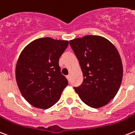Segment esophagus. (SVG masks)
Segmentation results:
<instances>
[{
	"label": "esophagus",
	"instance_id": "1",
	"mask_svg": "<svg viewBox=\"0 0 135 135\" xmlns=\"http://www.w3.org/2000/svg\"><path fill=\"white\" fill-rule=\"evenodd\" d=\"M67 79L69 80V81H71V76H70V74L67 76Z\"/></svg>",
	"mask_w": 135,
	"mask_h": 135
}]
</instances>
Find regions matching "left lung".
I'll return each mask as SVG.
<instances>
[{"label": "left lung", "mask_w": 135, "mask_h": 135, "mask_svg": "<svg viewBox=\"0 0 135 135\" xmlns=\"http://www.w3.org/2000/svg\"><path fill=\"white\" fill-rule=\"evenodd\" d=\"M84 76L81 86L74 88L81 100L93 108L108 103L120 87L123 67L119 52L108 40L86 35L70 40Z\"/></svg>", "instance_id": "obj_1"}]
</instances>
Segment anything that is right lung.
<instances>
[{"label":"right lung","instance_id":"add662e5","mask_svg":"<svg viewBox=\"0 0 135 135\" xmlns=\"http://www.w3.org/2000/svg\"><path fill=\"white\" fill-rule=\"evenodd\" d=\"M68 45L67 40L38 38L21 51L15 79L21 94L32 106L47 109L59 101L68 85L59 60Z\"/></svg>","mask_w":135,"mask_h":135}]
</instances>
